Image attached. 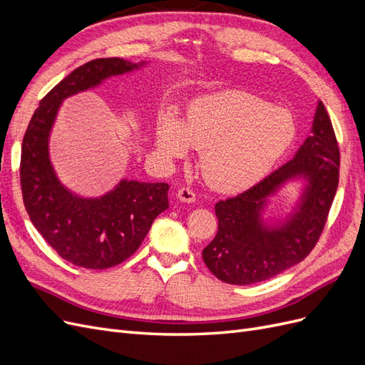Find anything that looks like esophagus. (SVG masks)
I'll use <instances>...</instances> for the list:
<instances>
[{"label":"esophagus","instance_id":"obj_1","mask_svg":"<svg viewBox=\"0 0 365 365\" xmlns=\"http://www.w3.org/2000/svg\"><path fill=\"white\" fill-rule=\"evenodd\" d=\"M176 197H178L181 202L192 204L196 200V193L190 189V187H182V189H180L178 193H176Z\"/></svg>","mask_w":365,"mask_h":365}]
</instances>
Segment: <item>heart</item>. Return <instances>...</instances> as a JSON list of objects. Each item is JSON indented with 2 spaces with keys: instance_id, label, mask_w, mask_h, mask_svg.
Wrapping results in <instances>:
<instances>
[{
  "instance_id": "1",
  "label": "heart",
  "mask_w": 365,
  "mask_h": 365,
  "mask_svg": "<svg viewBox=\"0 0 365 365\" xmlns=\"http://www.w3.org/2000/svg\"><path fill=\"white\" fill-rule=\"evenodd\" d=\"M289 109L272 106L245 91L197 97L181 120L164 111L155 123V149L164 158L201 150L205 181L220 192L237 193L262 181L297 138Z\"/></svg>"
}]
</instances>
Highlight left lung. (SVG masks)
Here are the masks:
<instances>
[{
    "label": "left lung",
    "mask_w": 365,
    "mask_h": 365,
    "mask_svg": "<svg viewBox=\"0 0 365 365\" xmlns=\"http://www.w3.org/2000/svg\"><path fill=\"white\" fill-rule=\"evenodd\" d=\"M338 176L336 137L318 101L311 135L294 158L250 190L215 205L219 228L202 250L207 268L225 283L252 284L300 263L324 228ZM289 182L302 184L292 212L279 218L264 217L269 197Z\"/></svg>",
    "instance_id": "obj_1"
}]
</instances>
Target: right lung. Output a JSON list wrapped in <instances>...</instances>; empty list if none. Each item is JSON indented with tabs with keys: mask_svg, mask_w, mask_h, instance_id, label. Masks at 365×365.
Wrapping results in <instances>:
<instances>
[{
	"mask_svg": "<svg viewBox=\"0 0 365 365\" xmlns=\"http://www.w3.org/2000/svg\"><path fill=\"white\" fill-rule=\"evenodd\" d=\"M146 63L120 58L83 63L42 98L26 130L19 175L29 217L47 244L76 267L105 269L126 260L169 208L165 182L123 178L102 196L77 195L61 182L50 158V134L65 98Z\"/></svg>",
	"mask_w": 365,
	"mask_h": 365,
	"instance_id": "1",
	"label": "right lung"
}]
</instances>
